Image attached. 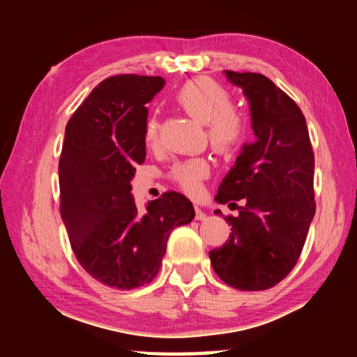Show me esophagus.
<instances>
[{"mask_svg": "<svg viewBox=\"0 0 357 357\" xmlns=\"http://www.w3.org/2000/svg\"><path fill=\"white\" fill-rule=\"evenodd\" d=\"M206 213H204V211L202 209V208H198V206H195V219L197 220H206Z\"/></svg>", "mask_w": 357, "mask_h": 357, "instance_id": "34e87169", "label": "esophagus"}]
</instances>
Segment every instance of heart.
<instances>
[{
	"label": "heart",
	"instance_id": "b5f03b06",
	"mask_svg": "<svg viewBox=\"0 0 357 357\" xmlns=\"http://www.w3.org/2000/svg\"><path fill=\"white\" fill-rule=\"evenodd\" d=\"M176 104L200 123L206 124L209 144L217 154L229 155L243 144L247 134V118L243 110L231 105V96L213 78L198 77L185 82L174 94ZM159 142V121L151 116L144 124V143L154 148ZM209 164L204 159L179 162L170 172V179L189 195H197Z\"/></svg>",
	"mask_w": 357,
	"mask_h": 357
}]
</instances>
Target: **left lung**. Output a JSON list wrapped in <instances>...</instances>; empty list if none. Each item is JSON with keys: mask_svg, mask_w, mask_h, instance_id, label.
I'll return each instance as SVG.
<instances>
[{"mask_svg": "<svg viewBox=\"0 0 357 357\" xmlns=\"http://www.w3.org/2000/svg\"><path fill=\"white\" fill-rule=\"evenodd\" d=\"M225 75L249 100L257 142L244 144L219 185L215 202L244 198L245 204L238 217H227L229 239L209 258L227 285L259 291L277 285L298 263L315 215V157L304 114L288 94L261 74Z\"/></svg>", "mask_w": 357, "mask_h": 357, "instance_id": "1", "label": "left lung"}]
</instances>
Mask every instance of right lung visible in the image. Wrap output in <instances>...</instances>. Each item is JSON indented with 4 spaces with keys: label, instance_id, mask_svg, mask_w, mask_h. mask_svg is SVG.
I'll return each instance as SVG.
<instances>
[{
    "label": "right lung",
    "instance_id": "obj_1",
    "mask_svg": "<svg viewBox=\"0 0 357 357\" xmlns=\"http://www.w3.org/2000/svg\"><path fill=\"white\" fill-rule=\"evenodd\" d=\"M164 84L162 77H108L66 126L59 213L78 263L112 288L132 289L153 280L172 231L195 215L178 192L149 202L144 214L130 193L135 167L146 157V104Z\"/></svg>",
    "mask_w": 357,
    "mask_h": 357
}]
</instances>
